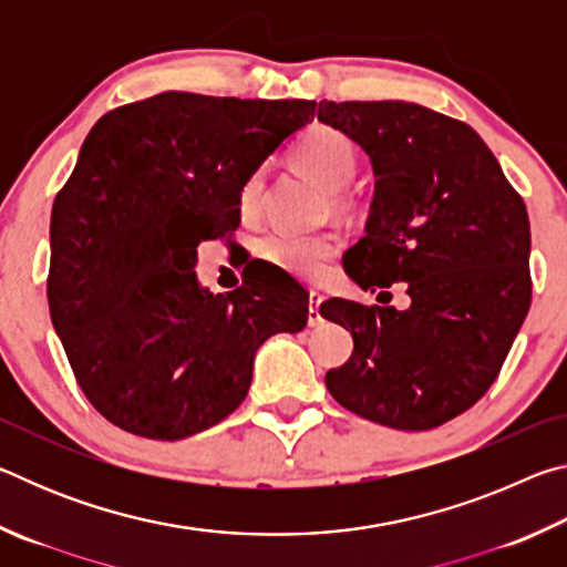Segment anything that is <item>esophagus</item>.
<instances>
[{"mask_svg":"<svg viewBox=\"0 0 567 567\" xmlns=\"http://www.w3.org/2000/svg\"><path fill=\"white\" fill-rule=\"evenodd\" d=\"M320 302H322V297L312 290L310 292V310H307V324H310V328H320V324L324 322L320 315Z\"/></svg>","mask_w":567,"mask_h":567,"instance_id":"obj_1","label":"esophagus"}]
</instances>
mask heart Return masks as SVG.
I'll return each instance as SVG.
<instances>
[{"label":"heart","mask_w":567,"mask_h":567,"mask_svg":"<svg viewBox=\"0 0 567 567\" xmlns=\"http://www.w3.org/2000/svg\"><path fill=\"white\" fill-rule=\"evenodd\" d=\"M292 165L310 177L315 185L324 192H340L350 185L358 169V155H354L352 142L342 132L324 127V124H312L302 132L292 147ZM265 179L260 172L239 189V209L245 215H252L260 207ZM257 255L265 262H270L280 270L290 272L305 280H320L330 270V265L338 255V239L332 235H285L272 233L257 243Z\"/></svg>","instance_id":"1"}]
</instances>
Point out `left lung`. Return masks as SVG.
I'll list each match as a JSON object with an SVG mask.
<instances>
[{"label": "left lung", "instance_id": "left-lung-1", "mask_svg": "<svg viewBox=\"0 0 567 567\" xmlns=\"http://www.w3.org/2000/svg\"><path fill=\"white\" fill-rule=\"evenodd\" d=\"M318 120L370 157L364 237L342 257L364 292L400 282L405 310L330 297L352 358L324 375L354 415L430 430L473 408L530 310V223L480 134L412 102H320ZM378 295V297H380Z\"/></svg>", "mask_w": 567, "mask_h": 567}]
</instances>
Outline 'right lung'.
Wrapping results in <instances>:
<instances>
[{
  "instance_id": "obj_1",
  "label": "right lung",
  "mask_w": 567,
  "mask_h": 567,
  "mask_svg": "<svg viewBox=\"0 0 567 567\" xmlns=\"http://www.w3.org/2000/svg\"><path fill=\"white\" fill-rule=\"evenodd\" d=\"M315 117L307 100L162 92L94 124L50 225V315L74 378L112 425L182 440L247 398L275 332L307 324L280 267L213 295L197 247L239 225V189Z\"/></svg>"
}]
</instances>
